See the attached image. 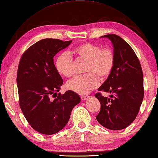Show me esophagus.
Returning a JSON list of instances; mask_svg holds the SVG:
<instances>
[{
	"mask_svg": "<svg viewBox=\"0 0 158 158\" xmlns=\"http://www.w3.org/2000/svg\"><path fill=\"white\" fill-rule=\"evenodd\" d=\"M89 97L88 96H81V99L82 100H86Z\"/></svg>",
	"mask_w": 158,
	"mask_h": 158,
	"instance_id": "34e87169",
	"label": "esophagus"
}]
</instances>
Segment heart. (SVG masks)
<instances>
[{"label": "heart", "instance_id": "obj_1", "mask_svg": "<svg viewBox=\"0 0 158 158\" xmlns=\"http://www.w3.org/2000/svg\"><path fill=\"white\" fill-rule=\"evenodd\" d=\"M73 52L87 62L84 72L87 73L69 80L67 87L77 94H87L98 86L97 77L102 80L111 74L115 62L114 52L110 49H102L98 44L90 43L77 46ZM55 66L58 72L66 78L74 75L73 59L66 52H62L57 56Z\"/></svg>", "mask_w": 158, "mask_h": 158}]
</instances>
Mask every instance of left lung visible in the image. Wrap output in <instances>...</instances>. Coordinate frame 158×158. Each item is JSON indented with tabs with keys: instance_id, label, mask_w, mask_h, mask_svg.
Returning a JSON list of instances; mask_svg holds the SVG:
<instances>
[{
	"instance_id": "left-lung-1",
	"label": "left lung",
	"mask_w": 158,
	"mask_h": 158,
	"mask_svg": "<svg viewBox=\"0 0 158 158\" xmlns=\"http://www.w3.org/2000/svg\"><path fill=\"white\" fill-rule=\"evenodd\" d=\"M111 41L115 57L111 74L98 91L109 92L110 98L97 93L100 111L96 116L98 123L110 130H121L131 124L138 114L144 98L143 73L135 53L121 37L107 34Z\"/></svg>"
}]
</instances>
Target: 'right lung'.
Wrapping results in <instances>:
<instances>
[{
  "label": "right lung",
  "mask_w": 158,
  "mask_h": 158,
  "mask_svg": "<svg viewBox=\"0 0 158 158\" xmlns=\"http://www.w3.org/2000/svg\"><path fill=\"white\" fill-rule=\"evenodd\" d=\"M71 42L45 38L31 45L20 58L16 79L19 105L28 123L42 134L52 135L63 129L81 100L72 91L56 93L63 80L53 58Z\"/></svg>",
  "instance_id": "right-lung-1"
}]
</instances>
